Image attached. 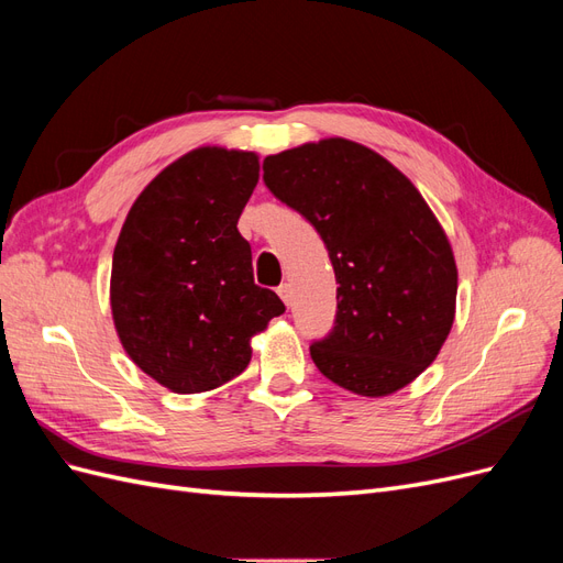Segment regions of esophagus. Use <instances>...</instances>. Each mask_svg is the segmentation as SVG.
<instances>
[{
  "label": "esophagus",
  "instance_id": "esophagus-1",
  "mask_svg": "<svg viewBox=\"0 0 563 563\" xmlns=\"http://www.w3.org/2000/svg\"><path fill=\"white\" fill-rule=\"evenodd\" d=\"M277 294H279V298H282L286 305H291V286L282 284V286L277 288Z\"/></svg>",
  "mask_w": 563,
  "mask_h": 563
}]
</instances>
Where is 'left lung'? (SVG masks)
<instances>
[{
    "label": "left lung",
    "instance_id": "obj_1",
    "mask_svg": "<svg viewBox=\"0 0 563 563\" xmlns=\"http://www.w3.org/2000/svg\"><path fill=\"white\" fill-rule=\"evenodd\" d=\"M263 172L314 225L340 284L335 327L310 347L317 368L362 397L413 383L446 343L457 296L451 242L418 187L347 139L269 155Z\"/></svg>",
    "mask_w": 563,
    "mask_h": 563
}]
</instances>
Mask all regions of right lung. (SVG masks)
<instances>
[{"instance_id":"1","label":"right lung","mask_w":563,"mask_h":563,"mask_svg":"<svg viewBox=\"0 0 563 563\" xmlns=\"http://www.w3.org/2000/svg\"><path fill=\"white\" fill-rule=\"evenodd\" d=\"M261 162L203 145L168 164L133 201L112 255L110 308L129 360L176 395L209 391L251 362V338L284 302L253 282L236 230Z\"/></svg>"}]
</instances>
